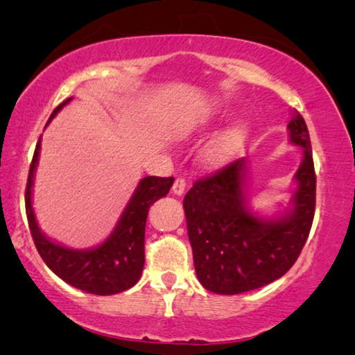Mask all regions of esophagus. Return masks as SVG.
<instances>
[{
	"label": "esophagus",
	"instance_id": "1",
	"mask_svg": "<svg viewBox=\"0 0 355 355\" xmlns=\"http://www.w3.org/2000/svg\"><path fill=\"white\" fill-rule=\"evenodd\" d=\"M184 189H186V179L182 176H178L176 181L173 184V192L176 193V196H182Z\"/></svg>",
	"mask_w": 355,
	"mask_h": 355
}]
</instances>
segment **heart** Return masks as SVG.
I'll return each instance as SVG.
<instances>
[{"mask_svg":"<svg viewBox=\"0 0 355 355\" xmlns=\"http://www.w3.org/2000/svg\"><path fill=\"white\" fill-rule=\"evenodd\" d=\"M242 135H244V129L242 125H232V128L223 130L218 134L210 144L207 145L205 153L203 157L208 163H221L225 162L234 153V150L239 147Z\"/></svg>","mask_w":355,"mask_h":355,"instance_id":"obj_1","label":"heart"}]
</instances>
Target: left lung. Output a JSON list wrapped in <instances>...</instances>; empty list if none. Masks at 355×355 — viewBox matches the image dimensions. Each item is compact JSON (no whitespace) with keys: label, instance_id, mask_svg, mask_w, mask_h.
<instances>
[{"label":"left lung","instance_id":"obj_1","mask_svg":"<svg viewBox=\"0 0 355 355\" xmlns=\"http://www.w3.org/2000/svg\"><path fill=\"white\" fill-rule=\"evenodd\" d=\"M289 140L302 147L291 208L276 218L252 213L245 192V158L198 179L184 197L187 234L197 278L216 294H241L273 283L295 263L315 215V178L307 124L293 111Z\"/></svg>","mask_w":355,"mask_h":355}]
</instances>
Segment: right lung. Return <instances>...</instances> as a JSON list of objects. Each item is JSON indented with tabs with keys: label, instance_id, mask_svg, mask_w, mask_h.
<instances>
[{
	"label": "right lung",
	"instance_id": "obj_1",
	"mask_svg": "<svg viewBox=\"0 0 355 355\" xmlns=\"http://www.w3.org/2000/svg\"><path fill=\"white\" fill-rule=\"evenodd\" d=\"M71 100L72 98H67L60 106H56L46 125ZM38 155H40V140H38L31 169H28L26 211L32 239L48 268L67 284L89 294L111 295L132 288L140 279L145 263V223H147L148 208L158 198L166 196L173 186L174 178H144L108 239L94 249L77 250L48 239L37 225L35 213L32 208V186Z\"/></svg>",
	"mask_w": 355,
	"mask_h": 355
}]
</instances>
